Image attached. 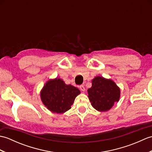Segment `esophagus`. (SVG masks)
<instances>
[{
	"label": "esophagus",
	"mask_w": 152,
	"mask_h": 152,
	"mask_svg": "<svg viewBox=\"0 0 152 152\" xmlns=\"http://www.w3.org/2000/svg\"><path fill=\"white\" fill-rule=\"evenodd\" d=\"M80 90H81L82 91H85V90H86L84 86H83V85L80 86Z\"/></svg>",
	"instance_id": "34e87169"
}]
</instances>
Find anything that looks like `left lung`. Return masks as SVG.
Here are the masks:
<instances>
[{"instance_id":"8db88e82","label":"left lung","mask_w":152,"mask_h":152,"mask_svg":"<svg viewBox=\"0 0 152 152\" xmlns=\"http://www.w3.org/2000/svg\"><path fill=\"white\" fill-rule=\"evenodd\" d=\"M88 97L93 107L100 112L110 109L118 102L120 90L111 80L97 76L92 80V86L88 89Z\"/></svg>"}]
</instances>
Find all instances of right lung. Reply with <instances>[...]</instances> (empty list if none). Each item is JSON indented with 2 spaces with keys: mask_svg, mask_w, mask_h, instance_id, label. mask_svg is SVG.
I'll use <instances>...</instances> for the list:
<instances>
[{
  "mask_svg": "<svg viewBox=\"0 0 152 152\" xmlns=\"http://www.w3.org/2000/svg\"><path fill=\"white\" fill-rule=\"evenodd\" d=\"M80 91L71 85H66L62 80L56 78L48 81L40 93L42 101L50 111L64 113L70 106Z\"/></svg>",
  "mask_w": 152,
  "mask_h": 152,
  "instance_id": "right-lung-1",
  "label": "right lung"
}]
</instances>
